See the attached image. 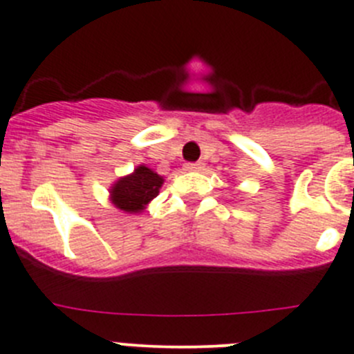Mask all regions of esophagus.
Returning a JSON list of instances; mask_svg holds the SVG:
<instances>
[{
	"label": "esophagus",
	"instance_id": "1",
	"mask_svg": "<svg viewBox=\"0 0 354 354\" xmlns=\"http://www.w3.org/2000/svg\"><path fill=\"white\" fill-rule=\"evenodd\" d=\"M205 167L203 162H189V164H185V169L187 171H201Z\"/></svg>",
	"mask_w": 354,
	"mask_h": 354
}]
</instances>
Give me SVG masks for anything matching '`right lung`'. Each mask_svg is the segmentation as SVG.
I'll return each instance as SVG.
<instances>
[{"mask_svg":"<svg viewBox=\"0 0 354 354\" xmlns=\"http://www.w3.org/2000/svg\"><path fill=\"white\" fill-rule=\"evenodd\" d=\"M164 178L146 165H138L132 174L123 176L111 187V203L127 213H141L149 201L158 196Z\"/></svg>","mask_w":354,"mask_h":354,"instance_id":"add662e5","label":"right lung"}]
</instances>
